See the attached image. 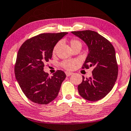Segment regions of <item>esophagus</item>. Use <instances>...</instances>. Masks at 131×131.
<instances>
[{"mask_svg":"<svg viewBox=\"0 0 131 131\" xmlns=\"http://www.w3.org/2000/svg\"><path fill=\"white\" fill-rule=\"evenodd\" d=\"M65 73H66V75L67 77H69V76H70V75H72V72H68V71H66V72H65Z\"/></svg>","mask_w":131,"mask_h":131,"instance_id":"esophagus-1","label":"esophagus"}]
</instances>
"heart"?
Instances as JSON below:
<instances>
[{"instance_id":"b5f03b06","label":"heart","mask_w":131,"mask_h":131,"mask_svg":"<svg viewBox=\"0 0 131 131\" xmlns=\"http://www.w3.org/2000/svg\"><path fill=\"white\" fill-rule=\"evenodd\" d=\"M69 45L72 49H74V48L77 47H82V44L81 43V41H80L79 40L77 39H72L70 40ZM58 47H59V44H57V45L54 46V49H53V53H55L56 52L57 50L58 49ZM75 64V62L73 61V60H68L62 62V65L64 68H65L66 69L71 70L74 68Z\"/></svg>"}]
</instances>
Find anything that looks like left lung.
<instances>
[{
	"instance_id": "obj_1",
	"label": "left lung",
	"mask_w": 131,
	"mask_h": 131,
	"mask_svg": "<svg viewBox=\"0 0 131 131\" xmlns=\"http://www.w3.org/2000/svg\"><path fill=\"white\" fill-rule=\"evenodd\" d=\"M72 34L87 46L88 53L82 68L93 67L92 77L78 86L81 96L86 100L98 101L113 88L118 74L115 50L113 45L98 32L91 30L72 31Z\"/></svg>"
}]
</instances>
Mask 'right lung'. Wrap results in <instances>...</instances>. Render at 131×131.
I'll use <instances>...</instances> for the list:
<instances>
[{"label": "right lung", "mask_w": 131, "mask_h": 131, "mask_svg": "<svg viewBox=\"0 0 131 131\" xmlns=\"http://www.w3.org/2000/svg\"><path fill=\"white\" fill-rule=\"evenodd\" d=\"M67 34L63 32L38 35L27 40L20 47L15 75L24 94L32 102L47 104L58 96L66 74L58 70L50 78L43 69L45 63L51 59L55 45Z\"/></svg>", "instance_id": "1"}]
</instances>
